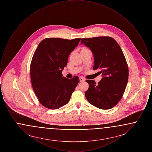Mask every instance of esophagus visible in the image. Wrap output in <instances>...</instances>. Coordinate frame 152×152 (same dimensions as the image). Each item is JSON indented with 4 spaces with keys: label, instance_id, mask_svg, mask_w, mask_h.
Listing matches in <instances>:
<instances>
[{
    "label": "esophagus",
    "instance_id": "esophagus-1",
    "mask_svg": "<svg viewBox=\"0 0 152 152\" xmlns=\"http://www.w3.org/2000/svg\"><path fill=\"white\" fill-rule=\"evenodd\" d=\"M79 79L80 82H83V81H84L86 80V79L83 77H80Z\"/></svg>",
    "mask_w": 152,
    "mask_h": 152
}]
</instances>
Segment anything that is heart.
Here are the masks:
<instances>
[{
    "mask_svg": "<svg viewBox=\"0 0 152 152\" xmlns=\"http://www.w3.org/2000/svg\"><path fill=\"white\" fill-rule=\"evenodd\" d=\"M85 49H87V48H84V47L82 48V50H85Z\"/></svg>",
    "mask_w": 152,
    "mask_h": 152,
    "instance_id": "b5f03b06",
    "label": "heart"
}]
</instances>
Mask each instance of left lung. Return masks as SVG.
<instances>
[{
  "label": "left lung",
  "instance_id": "obj_1",
  "mask_svg": "<svg viewBox=\"0 0 152 152\" xmlns=\"http://www.w3.org/2000/svg\"><path fill=\"white\" fill-rule=\"evenodd\" d=\"M81 44L92 52L93 69L101 70L102 76L97 84L94 80H86L89 84L85 93L87 100L98 108H112L122 98L128 81V66L121 48L109 36L83 38Z\"/></svg>",
  "mask_w": 152,
  "mask_h": 152
}]
</instances>
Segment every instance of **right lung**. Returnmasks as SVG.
I'll return each mask as SVG.
<instances>
[{"mask_svg": "<svg viewBox=\"0 0 152 152\" xmlns=\"http://www.w3.org/2000/svg\"><path fill=\"white\" fill-rule=\"evenodd\" d=\"M80 39L46 38L38 45L31 63L30 75L34 91L44 107L56 109L70 100L79 78L75 76L68 79L63 77L62 71Z\"/></svg>", "mask_w": 152, "mask_h": 152, "instance_id": "right-lung-1", "label": "right lung"}]
</instances>
